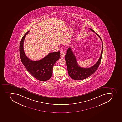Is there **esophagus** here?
<instances>
[{
	"label": "esophagus",
	"mask_w": 122,
	"mask_h": 122,
	"mask_svg": "<svg viewBox=\"0 0 122 122\" xmlns=\"http://www.w3.org/2000/svg\"><path fill=\"white\" fill-rule=\"evenodd\" d=\"M65 56V52L63 51H62L61 52V58L64 57Z\"/></svg>",
	"instance_id": "1"
}]
</instances>
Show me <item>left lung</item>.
<instances>
[{"label":"left lung","instance_id":"obj_1","mask_svg":"<svg viewBox=\"0 0 122 122\" xmlns=\"http://www.w3.org/2000/svg\"><path fill=\"white\" fill-rule=\"evenodd\" d=\"M92 32H94L100 39L102 42V49L100 58L97 62L92 66L89 68H83L79 66L77 63L76 57L72 51L70 47L68 48L67 53L65 56V59L66 62L67 67L69 75L74 80H82L88 78L93 74L98 68L102 55L103 44L99 36L95 33L93 30L90 28Z\"/></svg>","mask_w":122,"mask_h":122}]
</instances>
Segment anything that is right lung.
I'll use <instances>...</instances> for the list:
<instances>
[{
    "label": "right lung",
    "instance_id": "right-lung-1",
    "mask_svg": "<svg viewBox=\"0 0 122 122\" xmlns=\"http://www.w3.org/2000/svg\"><path fill=\"white\" fill-rule=\"evenodd\" d=\"M28 31L22 37L20 44V54L21 60L27 71L37 80L47 81L52 76V68L55 62L60 57V52H51L40 60H31L26 56L24 51V41Z\"/></svg>",
    "mask_w": 122,
    "mask_h": 122
}]
</instances>
